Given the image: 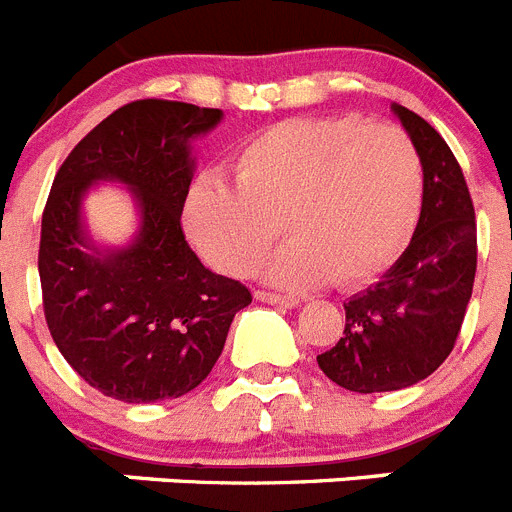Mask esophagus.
I'll use <instances>...</instances> for the list:
<instances>
[{
	"label": "esophagus",
	"mask_w": 512,
	"mask_h": 512,
	"mask_svg": "<svg viewBox=\"0 0 512 512\" xmlns=\"http://www.w3.org/2000/svg\"><path fill=\"white\" fill-rule=\"evenodd\" d=\"M253 297L259 302H269V305H282V307H297L300 300L297 297H284V295H274V292H264V289H256Z\"/></svg>",
	"instance_id": "esophagus-1"
}]
</instances>
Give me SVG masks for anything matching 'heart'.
Here are the masks:
<instances>
[{
	"label": "heart",
	"instance_id": "obj_1",
	"mask_svg": "<svg viewBox=\"0 0 512 512\" xmlns=\"http://www.w3.org/2000/svg\"><path fill=\"white\" fill-rule=\"evenodd\" d=\"M233 171L235 184L200 174L184 200L189 243L230 277L266 259L282 220L292 243L269 266L271 282L361 287L400 259L423 212L413 140L354 115L277 122L238 148Z\"/></svg>",
	"mask_w": 512,
	"mask_h": 512
}]
</instances>
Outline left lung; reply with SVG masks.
I'll list each match as a JSON object with an SVG mask.
<instances>
[{
  "label": "left lung",
  "instance_id": "obj_1",
  "mask_svg": "<svg viewBox=\"0 0 512 512\" xmlns=\"http://www.w3.org/2000/svg\"><path fill=\"white\" fill-rule=\"evenodd\" d=\"M423 158L425 200L413 241L382 279L343 302L346 328L318 356L330 382L359 395L413 387L454 348L477 271V223L446 140L420 115L390 104Z\"/></svg>",
  "mask_w": 512,
  "mask_h": 512
}]
</instances>
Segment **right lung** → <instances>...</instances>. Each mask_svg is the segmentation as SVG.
I'll return each instance as SVG.
<instances>
[{
	"label": "right lung",
	"mask_w": 512,
	"mask_h": 512,
	"mask_svg": "<svg viewBox=\"0 0 512 512\" xmlns=\"http://www.w3.org/2000/svg\"><path fill=\"white\" fill-rule=\"evenodd\" d=\"M223 110L140 99L104 117L53 179L40 228L45 323L89 387L122 402L192 392L223 354L251 292L205 269L184 241L182 210L194 176L192 140ZM129 187L139 230L125 247H99L83 220L92 186Z\"/></svg>",
	"instance_id": "add662e5"
}]
</instances>
